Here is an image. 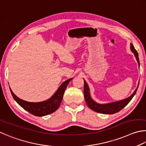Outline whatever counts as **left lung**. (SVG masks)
Returning <instances> with one entry per match:
<instances>
[{
  "mask_svg": "<svg viewBox=\"0 0 146 146\" xmlns=\"http://www.w3.org/2000/svg\"><path fill=\"white\" fill-rule=\"evenodd\" d=\"M131 50L134 53L136 58L137 60L139 63V65H140L139 59V55H138L137 51L135 49L134 46L133 45L132 43H131ZM138 87L136 90H135L133 94L132 95L127 98L126 99H124V100L114 102V103L106 104H100L96 103L95 101H93L91 99L90 96V92H89V88L87 83H86L85 81H84V97H85V99L86 104H87L88 106L91 110L95 111L96 112L104 114H113L117 112H119L121 111L122 109H123L125 106H126L127 104H128L130 101L131 100L132 98H133L135 94H136Z\"/></svg>",
  "mask_w": 146,
  "mask_h": 146,
  "instance_id": "8db88e82",
  "label": "left lung"
}]
</instances>
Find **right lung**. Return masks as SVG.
I'll return each instance as SVG.
<instances>
[{"mask_svg": "<svg viewBox=\"0 0 146 146\" xmlns=\"http://www.w3.org/2000/svg\"><path fill=\"white\" fill-rule=\"evenodd\" d=\"M72 80V78L69 79L61 84L52 98L47 101L40 102V103H31V102L24 101L18 98L16 95H15L11 88H10V91H11L13 98L25 110L29 112L33 115L37 117L45 116L53 113L59 108L61 101H62L63 94L66 86Z\"/></svg>", "mask_w": 146, "mask_h": 146, "instance_id": "add662e5", "label": "right lung"}]
</instances>
